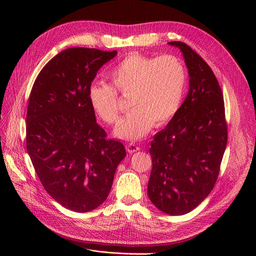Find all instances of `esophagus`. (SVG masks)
<instances>
[{"label": "esophagus", "mask_w": 256, "mask_h": 256, "mask_svg": "<svg viewBox=\"0 0 256 256\" xmlns=\"http://www.w3.org/2000/svg\"><path fill=\"white\" fill-rule=\"evenodd\" d=\"M127 152H129V154H132V152H138V150H140V146H138L136 144H134V143H129L128 145H127Z\"/></svg>", "instance_id": "obj_1"}]
</instances>
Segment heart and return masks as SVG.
Instances as JSON below:
<instances>
[{
    "mask_svg": "<svg viewBox=\"0 0 256 256\" xmlns=\"http://www.w3.org/2000/svg\"><path fill=\"white\" fill-rule=\"evenodd\" d=\"M114 86L92 82L88 99L92 109L108 124L118 122L120 114L118 92L130 96L132 108L124 118L115 134L125 140H140L152 128L171 122L182 106L187 74L180 58L171 54L160 56L131 53L110 72Z\"/></svg>",
    "mask_w": 256,
    "mask_h": 256,
    "instance_id": "heart-1",
    "label": "heart"
}]
</instances>
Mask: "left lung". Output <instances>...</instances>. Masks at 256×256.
I'll use <instances>...</instances> for the list:
<instances>
[{"instance_id": "left-lung-1", "label": "left lung", "mask_w": 256, "mask_h": 256, "mask_svg": "<svg viewBox=\"0 0 256 256\" xmlns=\"http://www.w3.org/2000/svg\"><path fill=\"white\" fill-rule=\"evenodd\" d=\"M180 48L189 72V92L164 129L154 134L147 193L159 210L180 216L212 192L228 143L221 88L212 68L187 44Z\"/></svg>"}]
</instances>
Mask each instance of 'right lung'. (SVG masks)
Instances as JSON below:
<instances>
[{
  "instance_id": "right-lung-1",
  "label": "right lung",
  "mask_w": 256,
  "mask_h": 256,
  "mask_svg": "<svg viewBox=\"0 0 256 256\" xmlns=\"http://www.w3.org/2000/svg\"><path fill=\"white\" fill-rule=\"evenodd\" d=\"M118 51L69 48L42 69L28 98L26 150L49 194L67 209L88 212L111 190L126 157L122 143L109 140L96 122L88 88Z\"/></svg>"
}]
</instances>
